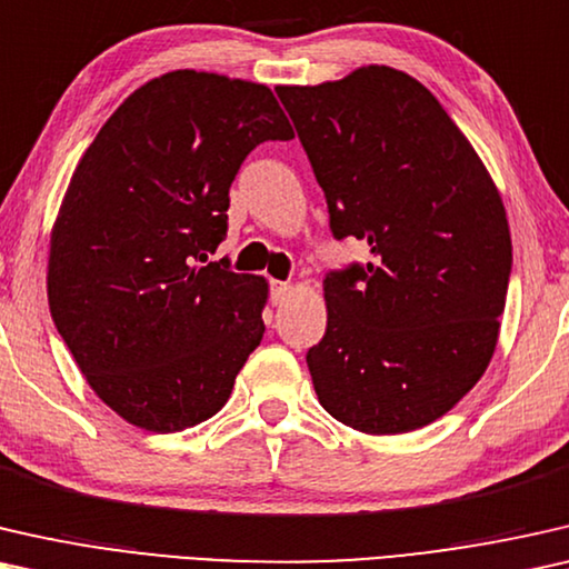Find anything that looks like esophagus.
<instances>
[{"mask_svg":"<svg viewBox=\"0 0 569 569\" xmlns=\"http://www.w3.org/2000/svg\"><path fill=\"white\" fill-rule=\"evenodd\" d=\"M288 296H291V283H283V281L270 283V301L283 303Z\"/></svg>","mask_w":569,"mask_h":569,"instance_id":"esophagus-1","label":"esophagus"}]
</instances>
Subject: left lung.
<instances>
[{"instance_id":"1","label":"left lung","mask_w":569,"mask_h":569,"mask_svg":"<svg viewBox=\"0 0 569 569\" xmlns=\"http://www.w3.org/2000/svg\"><path fill=\"white\" fill-rule=\"evenodd\" d=\"M335 239L371 262L325 278L327 332L307 366L319 405L371 436L410 433L482 379L498 346L513 244L506 206L428 87L391 67L278 87Z\"/></svg>"}]
</instances>
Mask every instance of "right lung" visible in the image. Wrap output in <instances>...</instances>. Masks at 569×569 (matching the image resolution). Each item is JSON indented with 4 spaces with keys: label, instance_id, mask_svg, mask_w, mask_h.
<instances>
[{
    "label": "right lung",
    "instance_id": "add662e5",
    "mask_svg": "<svg viewBox=\"0 0 569 569\" xmlns=\"http://www.w3.org/2000/svg\"><path fill=\"white\" fill-rule=\"evenodd\" d=\"M288 139L266 84L178 69L128 94L79 159L51 231L48 307L94 395L131 426L208 420L260 346L266 278L208 254L244 157Z\"/></svg>",
    "mask_w": 569,
    "mask_h": 569
}]
</instances>
